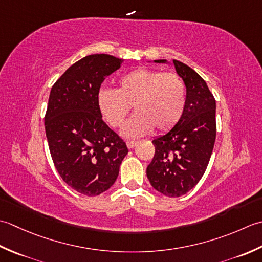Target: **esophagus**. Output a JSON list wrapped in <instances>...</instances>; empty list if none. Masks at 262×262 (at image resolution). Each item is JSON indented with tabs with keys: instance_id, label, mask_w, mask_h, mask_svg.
<instances>
[{
	"instance_id": "esophagus-1",
	"label": "esophagus",
	"mask_w": 262,
	"mask_h": 262,
	"mask_svg": "<svg viewBox=\"0 0 262 262\" xmlns=\"http://www.w3.org/2000/svg\"><path fill=\"white\" fill-rule=\"evenodd\" d=\"M137 145H138V141H136V140H127L126 141V146L129 149H132L133 147H136Z\"/></svg>"
}]
</instances>
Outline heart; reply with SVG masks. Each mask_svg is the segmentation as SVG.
<instances>
[{
    "instance_id": "1",
    "label": "heart",
    "mask_w": 262,
    "mask_h": 262,
    "mask_svg": "<svg viewBox=\"0 0 262 262\" xmlns=\"http://www.w3.org/2000/svg\"><path fill=\"white\" fill-rule=\"evenodd\" d=\"M186 99L185 82L179 73L140 68L121 77L117 90L101 89L98 106L105 121L117 129L133 105L136 113L126 122L123 135L140 137L154 127L158 132L174 127L183 116Z\"/></svg>"
}]
</instances>
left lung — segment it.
Masks as SVG:
<instances>
[{"mask_svg": "<svg viewBox=\"0 0 262 262\" xmlns=\"http://www.w3.org/2000/svg\"><path fill=\"white\" fill-rule=\"evenodd\" d=\"M173 63L186 86L185 111L172 130L152 140L155 155L147 176L158 192L181 196L199 182L210 161L216 140V100L193 69L176 60Z\"/></svg>", "mask_w": 262, "mask_h": 262, "instance_id": "1", "label": "left lung"}]
</instances>
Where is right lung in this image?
Segmentation results:
<instances>
[{
	"mask_svg": "<svg viewBox=\"0 0 262 262\" xmlns=\"http://www.w3.org/2000/svg\"><path fill=\"white\" fill-rule=\"evenodd\" d=\"M121 58L93 54L81 58L56 80L45 113L50 152L62 180L88 196L108 190L117 179L127 147L101 119L98 94Z\"/></svg>",
	"mask_w": 262,
	"mask_h": 262,
	"instance_id": "obj_1",
	"label": "right lung"
}]
</instances>
